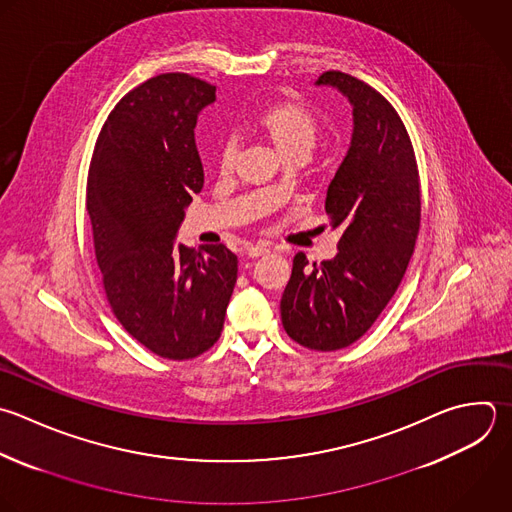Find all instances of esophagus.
<instances>
[{"mask_svg":"<svg viewBox=\"0 0 512 512\" xmlns=\"http://www.w3.org/2000/svg\"><path fill=\"white\" fill-rule=\"evenodd\" d=\"M268 252H270V248L266 244H256V246H250L246 254H248V258H260V256L268 254Z\"/></svg>","mask_w":512,"mask_h":512,"instance_id":"1","label":"esophagus"}]
</instances>
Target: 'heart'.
Segmentation results:
<instances>
[{
    "label": "heart",
    "mask_w": 512,
    "mask_h": 512,
    "mask_svg": "<svg viewBox=\"0 0 512 512\" xmlns=\"http://www.w3.org/2000/svg\"><path fill=\"white\" fill-rule=\"evenodd\" d=\"M254 128L274 146V150L284 158L308 156L318 140V120L316 116L298 100H278L264 108ZM236 166V144L224 140L218 148V170L220 174H230Z\"/></svg>",
    "instance_id": "obj_1"
}]
</instances>
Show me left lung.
<instances>
[{
	"mask_svg": "<svg viewBox=\"0 0 512 512\" xmlns=\"http://www.w3.org/2000/svg\"><path fill=\"white\" fill-rule=\"evenodd\" d=\"M316 84L352 106L350 148L324 204L342 236L332 260L294 256L280 314L294 342L330 352L356 342L394 296L420 230V178L408 132L380 92L336 70Z\"/></svg>",
	"mask_w": 512,
	"mask_h": 512,
	"instance_id": "left-lung-1",
	"label": "left lung"
}]
</instances>
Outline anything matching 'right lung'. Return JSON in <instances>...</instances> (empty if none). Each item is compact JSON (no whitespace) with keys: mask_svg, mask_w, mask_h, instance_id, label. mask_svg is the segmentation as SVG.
<instances>
[{"mask_svg":"<svg viewBox=\"0 0 512 512\" xmlns=\"http://www.w3.org/2000/svg\"><path fill=\"white\" fill-rule=\"evenodd\" d=\"M216 88L160 74L128 92L98 136L88 174L96 260L114 316L148 350L190 360L220 338L238 278L224 244L174 238L204 186L194 128Z\"/></svg>","mask_w":512,"mask_h":512,"instance_id":"add662e5","label":"right lung"}]
</instances>
